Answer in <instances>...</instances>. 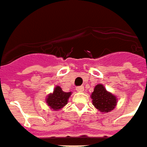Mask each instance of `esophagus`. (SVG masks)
Wrapping results in <instances>:
<instances>
[{"mask_svg": "<svg viewBox=\"0 0 147 147\" xmlns=\"http://www.w3.org/2000/svg\"><path fill=\"white\" fill-rule=\"evenodd\" d=\"M76 89H77V91H78V92H83V91H84V87L78 86V87H77V88H76Z\"/></svg>", "mask_w": 147, "mask_h": 147, "instance_id": "obj_1", "label": "esophagus"}]
</instances>
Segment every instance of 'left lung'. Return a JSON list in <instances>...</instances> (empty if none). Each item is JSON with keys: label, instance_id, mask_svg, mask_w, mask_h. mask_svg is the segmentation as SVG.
<instances>
[{"label": "left lung", "instance_id": "left-lung-1", "mask_svg": "<svg viewBox=\"0 0 147 147\" xmlns=\"http://www.w3.org/2000/svg\"><path fill=\"white\" fill-rule=\"evenodd\" d=\"M92 104L100 112H110L117 106V98L112 93L109 92L101 84H97L91 95Z\"/></svg>", "mask_w": 147, "mask_h": 147}]
</instances>
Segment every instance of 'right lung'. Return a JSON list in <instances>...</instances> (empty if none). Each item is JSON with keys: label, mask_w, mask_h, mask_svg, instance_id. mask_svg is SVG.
<instances>
[{"label": "right lung", "mask_w": 147, "mask_h": 147, "mask_svg": "<svg viewBox=\"0 0 147 147\" xmlns=\"http://www.w3.org/2000/svg\"><path fill=\"white\" fill-rule=\"evenodd\" d=\"M72 92H63L59 86L55 88L53 92L49 94L46 98V102L51 109L54 110H60L64 106H66L69 96Z\"/></svg>", "instance_id": "obj_1"}]
</instances>
